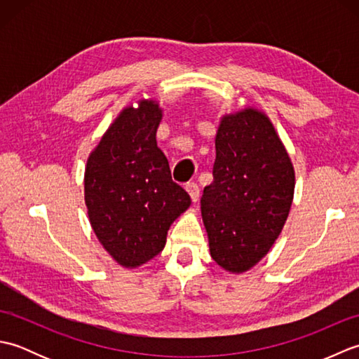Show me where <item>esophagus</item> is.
<instances>
[{"label": "esophagus", "instance_id": "1", "mask_svg": "<svg viewBox=\"0 0 359 359\" xmlns=\"http://www.w3.org/2000/svg\"><path fill=\"white\" fill-rule=\"evenodd\" d=\"M187 191L189 193V196H191V201H193V202L199 201V197H201V188H199V185L196 184V182H189V184L187 185Z\"/></svg>", "mask_w": 359, "mask_h": 359}]
</instances>
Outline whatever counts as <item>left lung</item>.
I'll return each mask as SVG.
<instances>
[{"label":"left lung","mask_w":359,"mask_h":359,"mask_svg":"<svg viewBox=\"0 0 359 359\" xmlns=\"http://www.w3.org/2000/svg\"><path fill=\"white\" fill-rule=\"evenodd\" d=\"M293 191L292 162L265 114L245 109L224 117L212 182L201 199L211 257L233 273L256 265L278 239Z\"/></svg>","instance_id":"1"}]
</instances>
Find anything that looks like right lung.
Listing matches in <instances>:
<instances>
[{
	"mask_svg": "<svg viewBox=\"0 0 359 359\" xmlns=\"http://www.w3.org/2000/svg\"><path fill=\"white\" fill-rule=\"evenodd\" d=\"M162 111L156 102L126 108L89 156L85 172L88 216L98 241L123 266L158 255L171 224L191 197L171 177L157 147Z\"/></svg>",
	"mask_w": 359,
	"mask_h": 359,
	"instance_id": "right-lung-1",
	"label": "right lung"
}]
</instances>
